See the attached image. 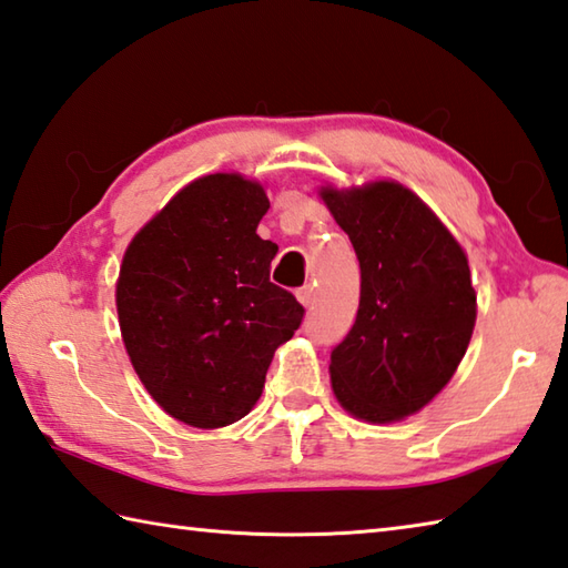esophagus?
Listing matches in <instances>:
<instances>
[{
	"label": "esophagus",
	"instance_id": "esophagus-1",
	"mask_svg": "<svg viewBox=\"0 0 568 568\" xmlns=\"http://www.w3.org/2000/svg\"><path fill=\"white\" fill-rule=\"evenodd\" d=\"M297 300H300V305H305V307L313 305V303H315V287H313V285L300 287V291H297Z\"/></svg>",
	"mask_w": 568,
	"mask_h": 568
}]
</instances>
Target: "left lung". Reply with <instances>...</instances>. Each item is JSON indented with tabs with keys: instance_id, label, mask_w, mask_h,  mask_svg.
<instances>
[{
	"instance_id": "left-lung-1",
	"label": "left lung",
	"mask_w": 568,
	"mask_h": 568,
	"mask_svg": "<svg viewBox=\"0 0 568 568\" xmlns=\"http://www.w3.org/2000/svg\"><path fill=\"white\" fill-rule=\"evenodd\" d=\"M317 194L362 268L357 320L329 354L332 392L349 416L396 424L446 388L468 349L477 317L468 253L394 180Z\"/></svg>"
}]
</instances>
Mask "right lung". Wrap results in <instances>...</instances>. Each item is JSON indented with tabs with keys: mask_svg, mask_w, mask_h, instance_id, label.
Wrapping results in <instances>:
<instances>
[{
	"mask_svg": "<svg viewBox=\"0 0 568 568\" xmlns=\"http://www.w3.org/2000/svg\"><path fill=\"white\" fill-rule=\"evenodd\" d=\"M271 202L239 172L182 186L120 263L115 307L132 369L164 414L192 428L236 424L258 402L303 305L271 283L277 246L255 229Z\"/></svg>",
	"mask_w": 568,
	"mask_h": 568,
	"instance_id": "obj_1",
	"label": "right lung"
}]
</instances>
